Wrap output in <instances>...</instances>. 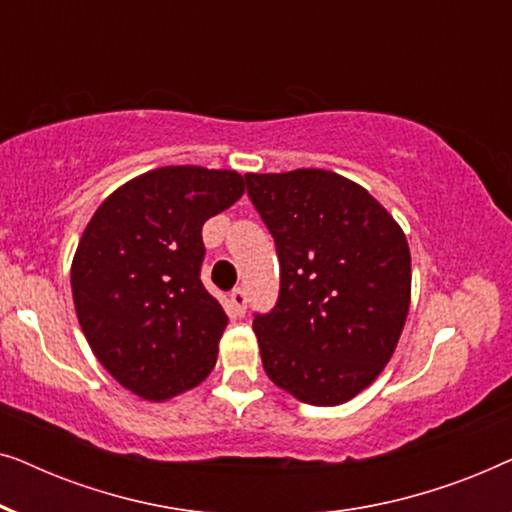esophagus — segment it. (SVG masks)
Masks as SVG:
<instances>
[{
    "mask_svg": "<svg viewBox=\"0 0 512 512\" xmlns=\"http://www.w3.org/2000/svg\"><path fill=\"white\" fill-rule=\"evenodd\" d=\"M230 303H233L237 314L247 312V293H244V289H235L230 293Z\"/></svg>",
    "mask_w": 512,
    "mask_h": 512,
    "instance_id": "34e87169",
    "label": "esophagus"
}]
</instances>
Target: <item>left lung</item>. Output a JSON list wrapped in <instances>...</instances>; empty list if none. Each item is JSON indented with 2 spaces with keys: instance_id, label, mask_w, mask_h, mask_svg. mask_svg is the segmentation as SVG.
Returning a JSON list of instances; mask_svg holds the SVG:
<instances>
[{
  "instance_id": "obj_1",
  "label": "left lung",
  "mask_w": 512,
  "mask_h": 512,
  "mask_svg": "<svg viewBox=\"0 0 512 512\" xmlns=\"http://www.w3.org/2000/svg\"><path fill=\"white\" fill-rule=\"evenodd\" d=\"M244 179L282 268L275 310L254 319L265 373L303 403L352 401L387 366L408 319L405 233L366 188L335 172Z\"/></svg>"
}]
</instances>
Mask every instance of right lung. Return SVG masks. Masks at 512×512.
<instances>
[{
	"label": "right lung",
	"mask_w": 512,
	"mask_h": 512,
	"mask_svg": "<svg viewBox=\"0 0 512 512\" xmlns=\"http://www.w3.org/2000/svg\"><path fill=\"white\" fill-rule=\"evenodd\" d=\"M242 193L235 170L158 167L116 188L83 230L76 317L97 361L144 401L184 394L216 366L228 317L202 286V226Z\"/></svg>",
	"instance_id": "obj_1"
}]
</instances>
